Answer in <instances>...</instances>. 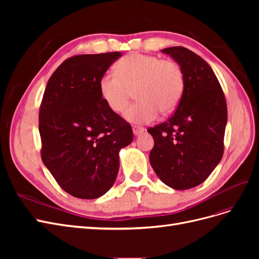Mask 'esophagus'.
<instances>
[{
	"mask_svg": "<svg viewBox=\"0 0 259 259\" xmlns=\"http://www.w3.org/2000/svg\"><path fill=\"white\" fill-rule=\"evenodd\" d=\"M144 131H145V128L144 127H140V126H133V133H134V135H140L142 134V133H144Z\"/></svg>",
	"mask_w": 259,
	"mask_h": 259,
	"instance_id": "34e87169",
	"label": "esophagus"
}]
</instances>
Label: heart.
Wrapping results in <instances>:
<instances>
[{"mask_svg":"<svg viewBox=\"0 0 259 259\" xmlns=\"http://www.w3.org/2000/svg\"><path fill=\"white\" fill-rule=\"evenodd\" d=\"M135 91L138 99L124 110L130 122L149 123L159 112H173L185 91V73L178 62L153 55L132 53L122 57L114 72H106L99 79V93L107 107L120 112Z\"/></svg>","mask_w":259,"mask_h":259,"instance_id":"1","label":"heart"}]
</instances>
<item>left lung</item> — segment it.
Returning <instances> with one entry per match:
<instances>
[{
	"mask_svg": "<svg viewBox=\"0 0 259 259\" xmlns=\"http://www.w3.org/2000/svg\"><path fill=\"white\" fill-rule=\"evenodd\" d=\"M182 66L185 91L176 111L150 127L154 147L149 160L162 182L176 190L202 184L221 162L227 104L207 62L182 46L162 50Z\"/></svg>",
	"mask_w": 259,
	"mask_h": 259,
	"instance_id": "left-lung-1",
	"label": "left lung"
}]
</instances>
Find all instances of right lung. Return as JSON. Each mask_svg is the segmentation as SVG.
Returning <instances> with one entry per match:
<instances>
[{
	"mask_svg": "<svg viewBox=\"0 0 259 259\" xmlns=\"http://www.w3.org/2000/svg\"><path fill=\"white\" fill-rule=\"evenodd\" d=\"M121 53L76 55L56 69L38 113L44 165L67 193L79 199L105 194L119 171L120 149L133 140L131 125L111 111L99 79Z\"/></svg>",
	"mask_w": 259,
	"mask_h": 259,
	"instance_id": "right-lung-1",
	"label": "right lung"
}]
</instances>
